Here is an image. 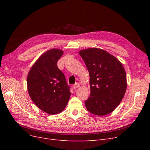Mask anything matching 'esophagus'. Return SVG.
I'll use <instances>...</instances> for the list:
<instances>
[{
	"label": "esophagus",
	"mask_w": 150,
	"mask_h": 150,
	"mask_svg": "<svg viewBox=\"0 0 150 150\" xmlns=\"http://www.w3.org/2000/svg\"><path fill=\"white\" fill-rule=\"evenodd\" d=\"M79 87V84L78 83H75V84H74V86H73V89H77V88H78Z\"/></svg>",
	"instance_id": "1"
}]
</instances>
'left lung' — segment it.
Masks as SVG:
<instances>
[{
  "mask_svg": "<svg viewBox=\"0 0 150 150\" xmlns=\"http://www.w3.org/2000/svg\"><path fill=\"white\" fill-rule=\"evenodd\" d=\"M89 74L90 96L85 103L93 115L110 114L119 105L126 93L127 80L122 63L103 49L91 47L79 52Z\"/></svg>",
  "mask_w": 150,
  "mask_h": 150,
  "instance_id": "obj_1",
  "label": "left lung"
}]
</instances>
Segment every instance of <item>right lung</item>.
I'll use <instances>...</instances> for the list:
<instances>
[{
	"label": "right lung",
	"mask_w": 150,
	"mask_h": 150,
	"mask_svg": "<svg viewBox=\"0 0 150 150\" xmlns=\"http://www.w3.org/2000/svg\"><path fill=\"white\" fill-rule=\"evenodd\" d=\"M63 53L59 49L48 50L36 60L27 78L29 96L40 110L49 115L61 112L71 96L65 76L57 66Z\"/></svg>",
	"instance_id": "obj_1"
}]
</instances>
